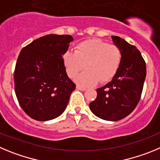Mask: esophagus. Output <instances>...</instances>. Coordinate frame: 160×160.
<instances>
[{
  "instance_id": "obj_1",
  "label": "esophagus",
  "mask_w": 160,
  "mask_h": 160,
  "mask_svg": "<svg viewBox=\"0 0 160 160\" xmlns=\"http://www.w3.org/2000/svg\"><path fill=\"white\" fill-rule=\"evenodd\" d=\"M77 89L80 91H85L86 90V88L83 87V86H80V85H77Z\"/></svg>"
}]
</instances>
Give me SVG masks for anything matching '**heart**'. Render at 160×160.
<instances>
[{
  "label": "heart",
  "instance_id": "heart-1",
  "mask_svg": "<svg viewBox=\"0 0 160 160\" xmlns=\"http://www.w3.org/2000/svg\"><path fill=\"white\" fill-rule=\"evenodd\" d=\"M121 51L115 44L100 40H88L76 46L75 52L67 51L63 55V63L68 77L74 78L82 86H92L96 83H106L117 72L121 62Z\"/></svg>",
  "mask_w": 160,
  "mask_h": 160
}]
</instances>
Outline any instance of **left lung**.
<instances>
[{"label":"left lung","mask_w":160,"mask_h":160,"mask_svg":"<svg viewBox=\"0 0 160 160\" xmlns=\"http://www.w3.org/2000/svg\"><path fill=\"white\" fill-rule=\"evenodd\" d=\"M120 49L121 62L109 83L96 89L97 96L89 104L91 111L100 119L116 121L128 116L140 100L146 77V63L136 46L116 36L112 37Z\"/></svg>","instance_id":"1"}]
</instances>
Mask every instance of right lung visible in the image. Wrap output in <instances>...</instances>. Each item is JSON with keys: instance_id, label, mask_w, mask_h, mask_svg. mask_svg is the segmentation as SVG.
Returning a JSON list of instances; mask_svg holds the SVG:
<instances>
[{"instance_id": "obj_1", "label": "right lung", "mask_w": 160, "mask_h": 160, "mask_svg": "<svg viewBox=\"0 0 160 160\" xmlns=\"http://www.w3.org/2000/svg\"><path fill=\"white\" fill-rule=\"evenodd\" d=\"M72 41L70 35L49 34L20 52L14 71L15 93L32 119L47 121L65 110L76 84L68 77L62 56Z\"/></svg>"}]
</instances>
